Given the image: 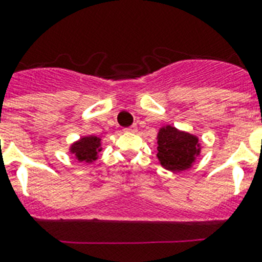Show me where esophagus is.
I'll return each mask as SVG.
<instances>
[{"mask_svg": "<svg viewBox=\"0 0 262 262\" xmlns=\"http://www.w3.org/2000/svg\"><path fill=\"white\" fill-rule=\"evenodd\" d=\"M136 129H137V126H136V125H132V126L126 127L125 130H126V132H136Z\"/></svg>", "mask_w": 262, "mask_h": 262, "instance_id": "obj_1", "label": "esophagus"}]
</instances>
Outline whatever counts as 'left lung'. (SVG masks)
Segmentation results:
<instances>
[{
	"label": "left lung",
	"instance_id": "left-lung-1",
	"mask_svg": "<svg viewBox=\"0 0 262 262\" xmlns=\"http://www.w3.org/2000/svg\"><path fill=\"white\" fill-rule=\"evenodd\" d=\"M157 140L158 160L165 169L172 172H182L190 168L200 155L199 138L170 125L160 129Z\"/></svg>",
	"mask_w": 262,
	"mask_h": 262
}]
</instances>
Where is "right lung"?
Wrapping results in <instances>:
<instances>
[{
	"instance_id": "obj_1",
	"label": "right lung",
	"mask_w": 262,
	"mask_h": 262,
	"mask_svg": "<svg viewBox=\"0 0 262 262\" xmlns=\"http://www.w3.org/2000/svg\"><path fill=\"white\" fill-rule=\"evenodd\" d=\"M70 151L80 162H93L97 160L101 151V138L96 136H86L70 146Z\"/></svg>"
}]
</instances>
